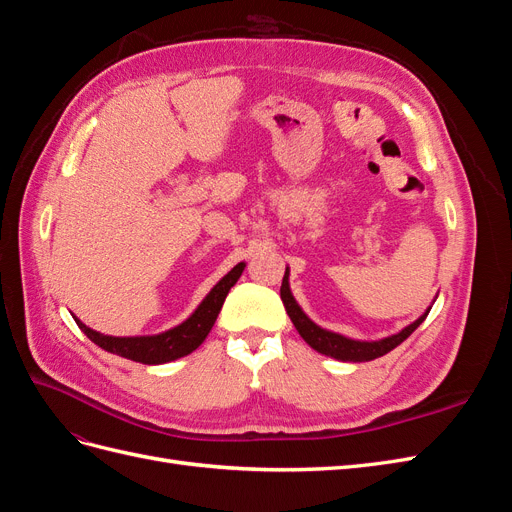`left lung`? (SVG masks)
Returning <instances> with one entry per match:
<instances>
[{"instance_id": "obj_1", "label": "left lung", "mask_w": 512, "mask_h": 512, "mask_svg": "<svg viewBox=\"0 0 512 512\" xmlns=\"http://www.w3.org/2000/svg\"><path fill=\"white\" fill-rule=\"evenodd\" d=\"M280 294H282V301H284V307H286V312H288L292 324L297 327L299 335L305 339L309 346L318 350L320 354H327V356H333V359H337V361H350V363L374 361V359H378V356L391 352L393 348H397L401 342H404V339H408L414 333L418 324H421L429 314V309H427V312L421 318L414 320L412 324H408L406 329H401L397 335L384 337V339H380V342H359V339H350V337H344L339 333L322 329V327H318L316 322H312L305 316V312L299 307V303L294 301L292 292H290L288 269L284 273Z\"/></svg>"}]
</instances>
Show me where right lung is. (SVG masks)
Wrapping results in <instances>:
<instances>
[{
	"label": "right lung",
	"mask_w": 512,
	"mask_h": 512,
	"mask_svg": "<svg viewBox=\"0 0 512 512\" xmlns=\"http://www.w3.org/2000/svg\"><path fill=\"white\" fill-rule=\"evenodd\" d=\"M245 269V262H239L235 269H230L222 280L211 288V292L196 307V312L175 329H168L160 335H141V337H113V335H102L94 329H89L79 318L74 316L79 329L91 339V342L98 344L102 350L113 352L123 356V359H130L136 363L145 365H160L181 359V356L194 352L200 344L205 342L211 327L218 318L220 309L224 305V299L228 290L237 284Z\"/></svg>",
	"instance_id": "1"
}]
</instances>
